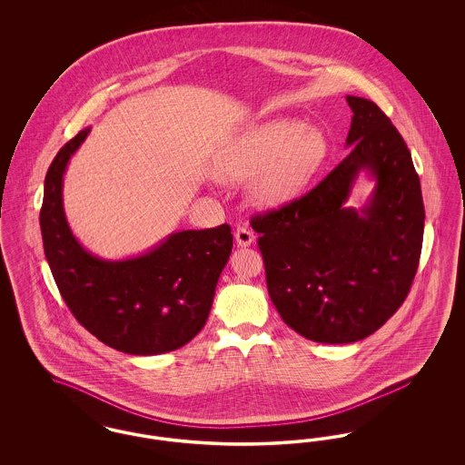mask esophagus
I'll use <instances>...</instances> for the list:
<instances>
[{
    "label": "esophagus",
    "mask_w": 465,
    "mask_h": 465,
    "mask_svg": "<svg viewBox=\"0 0 465 465\" xmlns=\"http://www.w3.org/2000/svg\"><path fill=\"white\" fill-rule=\"evenodd\" d=\"M235 242L239 247H249L251 243L254 242V235L247 226H237L235 230Z\"/></svg>",
    "instance_id": "obj_1"
}]
</instances>
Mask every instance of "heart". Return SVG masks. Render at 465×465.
Masks as SVG:
<instances>
[{"label": "heart", "mask_w": 465, "mask_h": 465, "mask_svg": "<svg viewBox=\"0 0 465 465\" xmlns=\"http://www.w3.org/2000/svg\"><path fill=\"white\" fill-rule=\"evenodd\" d=\"M330 155L324 131L302 120L279 118L251 125L224 141L211 160V171L226 184L251 176L249 199L277 209L298 199Z\"/></svg>", "instance_id": "obj_1"}]
</instances>
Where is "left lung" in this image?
<instances>
[{"label": "left lung", "instance_id": "8db88e82", "mask_svg": "<svg viewBox=\"0 0 465 465\" xmlns=\"http://www.w3.org/2000/svg\"><path fill=\"white\" fill-rule=\"evenodd\" d=\"M352 110L345 156L310 193L254 216L266 288L282 321L319 343H354L402 305L423 241L420 179L398 129L364 97ZM362 172L376 184L348 205Z\"/></svg>", "mask_w": 465, "mask_h": 465}]
</instances>
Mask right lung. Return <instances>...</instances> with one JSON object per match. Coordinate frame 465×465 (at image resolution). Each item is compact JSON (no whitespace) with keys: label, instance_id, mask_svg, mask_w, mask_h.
<instances>
[{"label":"right lung","instance_id":"add662e5","mask_svg":"<svg viewBox=\"0 0 465 465\" xmlns=\"http://www.w3.org/2000/svg\"><path fill=\"white\" fill-rule=\"evenodd\" d=\"M89 133L87 127L66 143L45 177L40 226L46 262L67 307L97 340L125 354L176 351L209 317L233 247L232 230H181L124 260L92 254L71 232L63 200L67 163Z\"/></svg>","mask_w":465,"mask_h":465}]
</instances>
